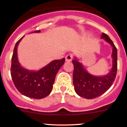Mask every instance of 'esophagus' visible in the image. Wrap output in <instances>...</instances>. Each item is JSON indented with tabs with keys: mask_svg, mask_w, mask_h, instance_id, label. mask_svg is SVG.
I'll use <instances>...</instances> for the list:
<instances>
[{
	"mask_svg": "<svg viewBox=\"0 0 127 127\" xmlns=\"http://www.w3.org/2000/svg\"><path fill=\"white\" fill-rule=\"evenodd\" d=\"M72 58H73V56H72V54H68V55H66L65 57V61L70 62L71 60H72Z\"/></svg>",
	"mask_w": 127,
	"mask_h": 127,
	"instance_id": "1",
	"label": "esophagus"
}]
</instances>
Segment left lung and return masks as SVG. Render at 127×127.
I'll return each instance as SVG.
<instances>
[{
	"instance_id": "8db88e82",
	"label": "left lung",
	"mask_w": 127,
	"mask_h": 127,
	"mask_svg": "<svg viewBox=\"0 0 127 127\" xmlns=\"http://www.w3.org/2000/svg\"><path fill=\"white\" fill-rule=\"evenodd\" d=\"M101 38L104 39L112 47V67L107 75H94L89 73L82 63L75 57L73 64V84L75 91L78 95L87 99H92L100 96L110 88L115 78L117 71V50L112 40L107 34L102 33Z\"/></svg>"
}]
</instances>
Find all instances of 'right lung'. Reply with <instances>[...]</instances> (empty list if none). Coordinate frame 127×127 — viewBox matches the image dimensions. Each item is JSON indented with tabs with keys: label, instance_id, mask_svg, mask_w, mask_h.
<instances>
[{
	"label": "right lung",
	"instance_id": "right-lung-1",
	"mask_svg": "<svg viewBox=\"0 0 127 127\" xmlns=\"http://www.w3.org/2000/svg\"><path fill=\"white\" fill-rule=\"evenodd\" d=\"M33 32L39 33L40 31ZM24 37L15 44L12 57L10 73L13 82L22 95L34 99L43 98L52 90L55 76L64 64L65 59L53 60L38 70L24 68L19 63L17 56V47Z\"/></svg>",
	"mask_w": 127,
	"mask_h": 127
}]
</instances>
